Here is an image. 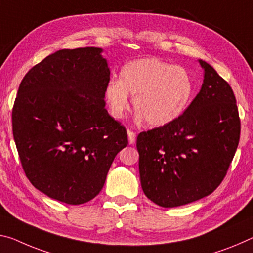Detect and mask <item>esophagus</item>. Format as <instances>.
<instances>
[{
	"instance_id": "obj_1",
	"label": "esophagus",
	"mask_w": 253,
	"mask_h": 253,
	"mask_svg": "<svg viewBox=\"0 0 253 253\" xmlns=\"http://www.w3.org/2000/svg\"><path fill=\"white\" fill-rule=\"evenodd\" d=\"M127 134H128V142H129V144H135L136 134L134 133L133 130H130V129L127 130Z\"/></svg>"
}]
</instances>
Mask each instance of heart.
<instances>
[{"label":"heart","mask_w":253,"mask_h":253,"mask_svg":"<svg viewBox=\"0 0 253 253\" xmlns=\"http://www.w3.org/2000/svg\"><path fill=\"white\" fill-rule=\"evenodd\" d=\"M192 92V80L183 67L158 58H143L125 64L119 81L110 80L105 94L112 117L119 119L125 115L130 95L138 119L150 127H163L186 111Z\"/></svg>","instance_id":"b5f03b06"}]
</instances>
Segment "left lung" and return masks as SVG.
<instances>
[{
  "label": "left lung",
  "mask_w": 253,
  "mask_h": 253,
  "mask_svg": "<svg viewBox=\"0 0 253 253\" xmlns=\"http://www.w3.org/2000/svg\"><path fill=\"white\" fill-rule=\"evenodd\" d=\"M199 93L169 125L137 136L144 194L161 207H177L211 195L227 173L241 133L233 90L213 67Z\"/></svg>",
  "instance_id": "8db88e82"
}]
</instances>
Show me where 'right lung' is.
Returning <instances> with one entry per match:
<instances>
[{
    "label": "right lung",
    "instance_id": "add662e5",
    "mask_svg": "<svg viewBox=\"0 0 253 253\" xmlns=\"http://www.w3.org/2000/svg\"><path fill=\"white\" fill-rule=\"evenodd\" d=\"M101 48L62 49L25 75L12 109V130L27 178L48 197L81 205L105 184L126 128L108 114L110 80Z\"/></svg>",
    "mask_w": 253,
    "mask_h": 253
}]
</instances>
